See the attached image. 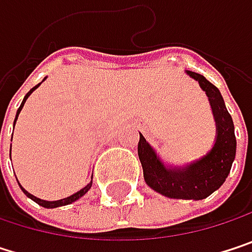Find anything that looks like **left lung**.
Here are the masks:
<instances>
[{"mask_svg": "<svg viewBox=\"0 0 252 252\" xmlns=\"http://www.w3.org/2000/svg\"><path fill=\"white\" fill-rule=\"evenodd\" d=\"M188 74L200 83V87L209 96L218 128L213 149L187 168L169 169L160 162L155 150L140 134L138 158L146 184L156 192L169 198L203 200L219 189L226 181L236 153V138L232 117L227 112L219 89L201 74L194 71H188Z\"/></svg>", "mask_w": 252, "mask_h": 252, "instance_id": "left-lung-1", "label": "left lung"}]
</instances>
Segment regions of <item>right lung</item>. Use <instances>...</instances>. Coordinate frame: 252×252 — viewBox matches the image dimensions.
<instances>
[{"instance_id": "obj_1", "label": "right lung", "mask_w": 252, "mask_h": 252, "mask_svg": "<svg viewBox=\"0 0 252 252\" xmlns=\"http://www.w3.org/2000/svg\"><path fill=\"white\" fill-rule=\"evenodd\" d=\"M39 84H40V83H39ZM39 84H36V86H34V87H33V89H32V90H30V92H29V93H27V94L25 96V99H23V102H22V105H20V108H19V111H17L16 120H17V117H19V114H20V111H22V108H23V105H25L26 99H27V97L30 96V93H32V92H33V90H34V89H36V87L39 86ZM16 120H14V124H16ZM90 188H92V181H90V182H89V184H87V185H86V187H84L83 189H80L78 192L73 194V195H70V197H67V198H63V200H58V201H45V200H40V198H37V197L32 195L30 192H27L25 188L22 187L23 192H25V194L27 195V197H29V198H32V200H33V201H36V203H37L39 206H42V207H46V209H54V207H60V206H67V204H71V203L77 201V200H78L80 197H83V195H84V194H86V192H87V191H89Z\"/></svg>"}]
</instances>
